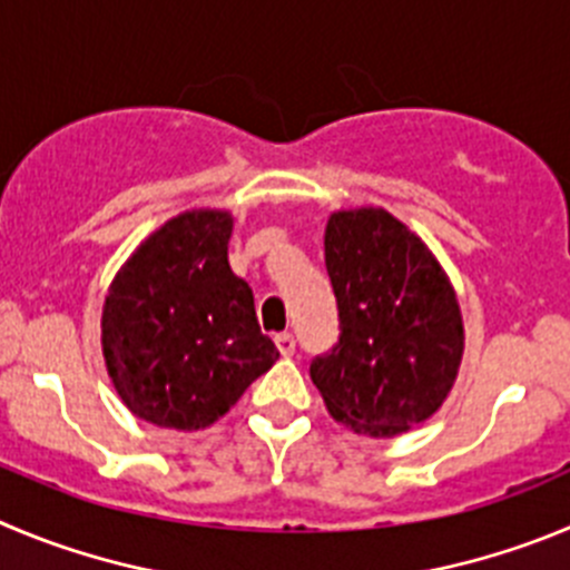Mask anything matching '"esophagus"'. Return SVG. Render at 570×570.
Wrapping results in <instances>:
<instances>
[{
	"label": "esophagus",
	"instance_id": "1",
	"mask_svg": "<svg viewBox=\"0 0 570 570\" xmlns=\"http://www.w3.org/2000/svg\"><path fill=\"white\" fill-rule=\"evenodd\" d=\"M275 345H278V351L284 357H292V354H295V337H292L289 332L275 334Z\"/></svg>",
	"mask_w": 570,
	"mask_h": 570
}]
</instances>
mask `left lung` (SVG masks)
<instances>
[{
    "mask_svg": "<svg viewBox=\"0 0 570 570\" xmlns=\"http://www.w3.org/2000/svg\"><path fill=\"white\" fill-rule=\"evenodd\" d=\"M340 340L309 376L328 413L387 439L422 424L453 387L464 351L455 292L424 242L391 213L340 210L326 225Z\"/></svg>",
    "mask_w": 570,
    "mask_h": 570,
    "instance_id": "obj_1",
    "label": "left lung"
}]
</instances>
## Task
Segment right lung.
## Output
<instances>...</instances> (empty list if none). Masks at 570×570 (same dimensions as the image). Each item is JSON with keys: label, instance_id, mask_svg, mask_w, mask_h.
<instances>
[{"label": "right lung", "instance_id": "1", "mask_svg": "<svg viewBox=\"0 0 570 570\" xmlns=\"http://www.w3.org/2000/svg\"><path fill=\"white\" fill-rule=\"evenodd\" d=\"M230 230V213H183L137 247L106 295V368L126 407L157 428H207L278 360L227 261Z\"/></svg>", "mask_w": 570, "mask_h": 570}]
</instances>
